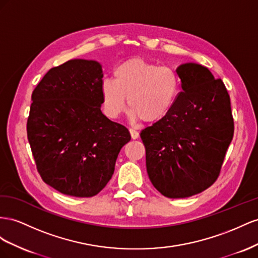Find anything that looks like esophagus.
Segmentation results:
<instances>
[{
    "instance_id": "1",
    "label": "esophagus",
    "mask_w": 258,
    "mask_h": 258,
    "mask_svg": "<svg viewBox=\"0 0 258 258\" xmlns=\"http://www.w3.org/2000/svg\"><path fill=\"white\" fill-rule=\"evenodd\" d=\"M130 133H131V136L133 139H137L139 137V132L137 130L133 128V127L130 128Z\"/></svg>"
}]
</instances>
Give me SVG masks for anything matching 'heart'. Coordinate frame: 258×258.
I'll return each mask as SVG.
<instances>
[{
    "instance_id": "heart-1",
    "label": "heart",
    "mask_w": 258,
    "mask_h": 258,
    "mask_svg": "<svg viewBox=\"0 0 258 258\" xmlns=\"http://www.w3.org/2000/svg\"><path fill=\"white\" fill-rule=\"evenodd\" d=\"M113 76L100 84L102 107L113 119L124 111L128 97L132 117L157 122L171 111L180 92L176 69L143 57H132L117 64Z\"/></svg>"
}]
</instances>
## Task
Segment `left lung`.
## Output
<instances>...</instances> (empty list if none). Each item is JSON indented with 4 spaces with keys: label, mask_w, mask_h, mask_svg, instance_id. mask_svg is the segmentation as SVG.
<instances>
[{
    "label": "left lung",
    "mask_w": 258,
    "mask_h": 258,
    "mask_svg": "<svg viewBox=\"0 0 258 258\" xmlns=\"http://www.w3.org/2000/svg\"><path fill=\"white\" fill-rule=\"evenodd\" d=\"M176 71L182 91L175 105L141 132L152 185L172 199L195 196L214 183L233 136L230 97L222 79L196 62Z\"/></svg>",
    "instance_id": "1"
}]
</instances>
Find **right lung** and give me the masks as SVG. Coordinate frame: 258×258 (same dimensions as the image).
Wrapping results in <instances>:
<instances>
[{"label": "right lung", "instance_id": "1", "mask_svg": "<svg viewBox=\"0 0 258 258\" xmlns=\"http://www.w3.org/2000/svg\"><path fill=\"white\" fill-rule=\"evenodd\" d=\"M102 77L98 61L71 59L51 68L32 93L28 141L42 179L63 195H97L131 141L124 125L101 112Z\"/></svg>", "mask_w": 258, "mask_h": 258}]
</instances>
